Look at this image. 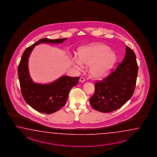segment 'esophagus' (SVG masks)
Instances as JSON below:
<instances>
[{
	"mask_svg": "<svg viewBox=\"0 0 157 157\" xmlns=\"http://www.w3.org/2000/svg\"><path fill=\"white\" fill-rule=\"evenodd\" d=\"M85 81V79H84L83 77H80V79H79V82H84Z\"/></svg>",
	"mask_w": 157,
	"mask_h": 157,
	"instance_id": "esophagus-1",
	"label": "esophagus"
}]
</instances>
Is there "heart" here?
Listing matches in <instances>:
<instances>
[{
    "label": "heart",
    "mask_w": 157,
    "mask_h": 157,
    "mask_svg": "<svg viewBox=\"0 0 157 157\" xmlns=\"http://www.w3.org/2000/svg\"><path fill=\"white\" fill-rule=\"evenodd\" d=\"M110 48L103 44H96L81 48L79 59H75L73 63L78 69L83 67V64L90 66V73L96 78L106 76L110 71L116 60L115 53Z\"/></svg>",
    "instance_id": "b5f03b06"
}]
</instances>
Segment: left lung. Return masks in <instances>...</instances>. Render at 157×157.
<instances>
[{
    "label": "left lung",
    "instance_id": "obj_1",
    "mask_svg": "<svg viewBox=\"0 0 157 157\" xmlns=\"http://www.w3.org/2000/svg\"><path fill=\"white\" fill-rule=\"evenodd\" d=\"M134 52L126 46V54L116 69L103 80L95 83V92L90 99L92 108L103 113L118 109L133 95L137 77Z\"/></svg>",
    "mask_w": 157,
    "mask_h": 157
}]
</instances>
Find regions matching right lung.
Returning <instances> with one entry per match:
<instances>
[{
	"mask_svg": "<svg viewBox=\"0 0 157 157\" xmlns=\"http://www.w3.org/2000/svg\"><path fill=\"white\" fill-rule=\"evenodd\" d=\"M67 38L50 40L43 38L24 52L18 66V77L23 98L28 105L38 112L51 114L65 105L71 88L78 83L79 77L62 76L49 84L36 83L28 70V59L36 45L41 43L60 44Z\"/></svg>",
	"mask_w": 157,
	"mask_h": 157,
	"instance_id": "right-lung-1",
	"label": "right lung"
}]
</instances>
